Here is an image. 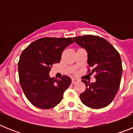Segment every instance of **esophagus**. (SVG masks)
Returning <instances> with one entry per match:
<instances>
[{"instance_id": "esophagus-1", "label": "esophagus", "mask_w": 133, "mask_h": 133, "mask_svg": "<svg viewBox=\"0 0 133 133\" xmlns=\"http://www.w3.org/2000/svg\"><path fill=\"white\" fill-rule=\"evenodd\" d=\"M78 81V80L76 79V78H72V81H71V83H72V84H75V83H77Z\"/></svg>"}]
</instances>
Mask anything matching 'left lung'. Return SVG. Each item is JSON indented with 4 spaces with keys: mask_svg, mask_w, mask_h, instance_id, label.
I'll return each instance as SVG.
<instances>
[{
    "mask_svg": "<svg viewBox=\"0 0 133 133\" xmlns=\"http://www.w3.org/2000/svg\"><path fill=\"white\" fill-rule=\"evenodd\" d=\"M73 38L87 50L88 64L93 68L92 72L97 73L95 83L82 80L86 89L80 95L81 101L91 109L106 107L113 101L120 87L123 67L119 53L109 42L100 36L84 35Z\"/></svg>",
    "mask_w": 133,
    "mask_h": 133,
    "instance_id": "1",
    "label": "left lung"
}]
</instances>
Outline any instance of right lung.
<instances>
[{"mask_svg":"<svg viewBox=\"0 0 133 133\" xmlns=\"http://www.w3.org/2000/svg\"><path fill=\"white\" fill-rule=\"evenodd\" d=\"M74 43L72 38L43 37L29 44L18 63L20 84L27 99L36 107L49 109L59 104L71 83L70 77L50 78L52 65L61 61L63 50Z\"/></svg>","mask_w":133,"mask_h":133,"instance_id":"add662e5","label":"right lung"}]
</instances>
